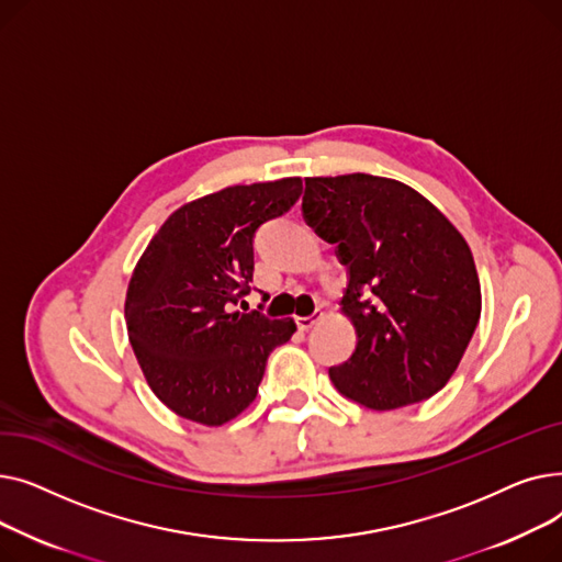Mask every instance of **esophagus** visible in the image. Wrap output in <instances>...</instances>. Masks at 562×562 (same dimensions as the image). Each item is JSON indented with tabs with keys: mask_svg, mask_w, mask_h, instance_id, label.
<instances>
[{
	"mask_svg": "<svg viewBox=\"0 0 562 562\" xmlns=\"http://www.w3.org/2000/svg\"><path fill=\"white\" fill-rule=\"evenodd\" d=\"M323 318V312L321 310H316L314 314H310V316H299L296 318V326L301 328V330H310V328H314L316 323Z\"/></svg>",
	"mask_w": 562,
	"mask_h": 562,
	"instance_id": "esophagus-1",
	"label": "esophagus"
}]
</instances>
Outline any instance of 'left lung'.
Here are the masks:
<instances>
[{
    "instance_id": "obj_1",
    "label": "left lung",
    "mask_w": 562,
    "mask_h": 562,
    "mask_svg": "<svg viewBox=\"0 0 562 562\" xmlns=\"http://www.w3.org/2000/svg\"><path fill=\"white\" fill-rule=\"evenodd\" d=\"M303 216L337 244L348 269L341 310L358 344L328 371L339 394L369 409L437 394L481 318V282L462 234L415 189L364 172L307 177Z\"/></svg>"
}]
</instances>
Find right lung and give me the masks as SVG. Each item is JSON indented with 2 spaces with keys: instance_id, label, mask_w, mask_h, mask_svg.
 I'll return each mask as SVG.
<instances>
[{
  "instance_id": "right-lung-1",
  "label": "right lung",
  "mask_w": 562,
  "mask_h": 562,
  "mask_svg": "<svg viewBox=\"0 0 562 562\" xmlns=\"http://www.w3.org/2000/svg\"><path fill=\"white\" fill-rule=\"evenodd\" d=\"M301 193V177H284L198 198L140 255L125 299L127 333L147 385L175 415L202 426L239 417L271 350L296 333L293 318L234 305L250 291L257 227Z\"/></svg>"
}]
</instances>
